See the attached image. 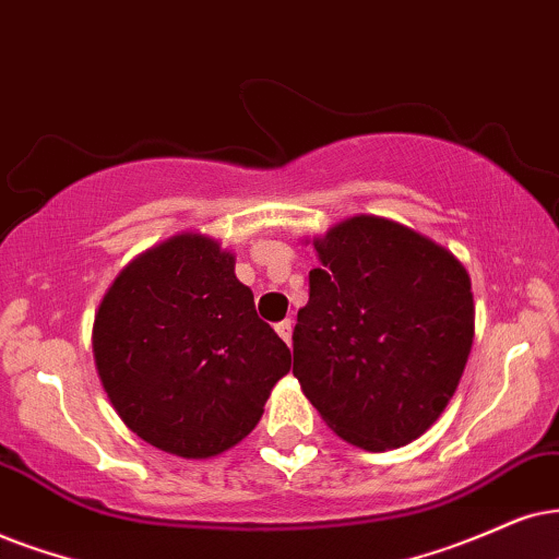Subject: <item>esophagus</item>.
<instances>
[{
	"label": "esophagus",
	"mask_w": 559,
	"mask_h": 559,
	"mask_svg": "<svg viewBox=\"0 0 559 559\" xmlns=\"http://www.w3.org/2000/svg\"><path fill=\"white\" fill-rule=\"evenodd\" d=\"M292 330H294L292 320H284V322L275 324V332H278V337H281V341H284L286 345H292Z\"/></svg>",
	"instance_id": "esophagus-1"
}]
</instances>
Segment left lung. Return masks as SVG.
Returning a JSON list of instances; mask_svg holds the SVG:
<instances>
[{
  "mask_svg": "<svg viewBox=\"0 0 559 559\" xmlns=\"http://www.w3.org/2000/svg\"><path fill=\"white\" fill-rule=\"evenodd\" d=\"M307 242L320 265L296 314L294 377L343 441L405 447L441 418L467 366V267L430 237L373 214Z\"/></svg>",
  "mask_w": 559,
  "mask_h": 559,
  "instance_id": "1",
  "label": "left lung"
}]
</instances>
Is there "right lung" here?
<instances>
[{"label":"right lung","mask_w":559,"mask_h":559,"mask_svg":"<svg viewBox=\"0 0 559 559\" xmlns=\"http://www.w3.org/2000/svg\"><path fill=\"white\" fill-rule=\"evenodd\" d=\"M92 356L126 428L182 459L237 447L292 369V350L235 275V252L201 231L139 252L116 275Z\"/></svg>","instance_id":"right-lung-1"}]
</instances>
